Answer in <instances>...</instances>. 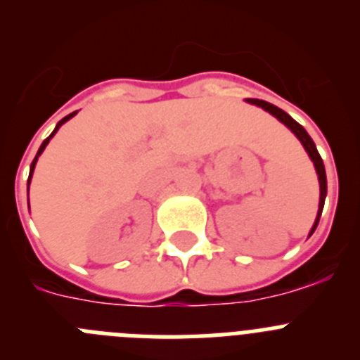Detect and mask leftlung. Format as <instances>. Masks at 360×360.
Returning a JSON list of instances; mask_svg holds the SVG:
<instances>
[{
	"instance_id": "8db88e82",
	"label": "left lung",
	"mask_w": 360,
	"mask_h": 360,
	"mask_svg": "<svg viewBox=\"0 0 360 360\" xmlns=\"http://www.w3.org/2000/svg\"><path fill=\"white\" fill-rule=\"evenodd\" d=\"M250 104H256V106H262L263 110H266L269 113H272V115L276 117L278 120H281L287 128H290L292 131H294V135L297 136L299 141H301V144L304 146V149H307L308 157L311 158V162H314V165H316V171H317V176H319V187H321V198H319V211H317V218H316V224H314V227H311L310 231V236L314 234V231L317 229V224H319V218H321V212H323V207H324V198H326V173H324V164H323V158H321V155L317 153V148L316 144H314V141L310 139V135L307 133V129L301 126V124L295 122L294 119H292L288 113H285L283 110H279L278 106H274V104L270 103H265V101H259V98H249Z\"/></svg>"
}]
</instances>
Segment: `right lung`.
Here are the masks:
<instances>
[{"mask_svg": "<svg viewBox=\"0 0 360 360\" xmlns=\"http://www.w3.org/2000/svg\"><path fill=\"white\" fill-rule=\"evenodd\" d=\"M75 113H77V111H73V113H70V115H66V117H65V119H61V120H59V122H57V126H56V129H53V133H52V135H50V136H49V139H44V142H43V144H41L39 151H37V157H39L41 153H43V151H44V148H46V144H49V142H50V139H52V136H53V135H56V133H57V129L61 128V124H65V122H66V120H68V119H72V117H73V115H75ZM37 157H36V158H34V162H32V165H30V174H28V184H30V178H32V173H34V167H36V162H37Z\"/></svg>", "mask_w": 360, "mask_h": 360, "instance_id": "1", "label": "right lung"}]
</instances>
